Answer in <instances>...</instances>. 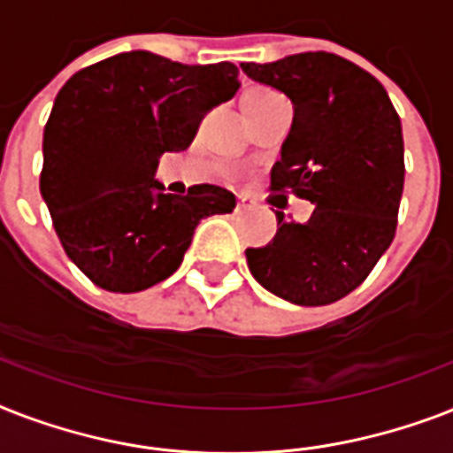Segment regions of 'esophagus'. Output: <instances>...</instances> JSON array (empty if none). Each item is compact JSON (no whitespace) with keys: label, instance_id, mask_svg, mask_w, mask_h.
Here are the masks:
<instances>
[{"label":"esophagus","instance_id":"esophagus-1","mask_svg":"<svg viewBox=\"0 0 453 453\" xmlns=\"http://www.w3.org/2000/svg\"><path fill=\"white\" fill-rule=\"evenodd\" d=\"M256 209V202H251V199L242 197L240 202H237V206H234V211L237 213H247V211H254Z\"/></svg>","mask_w":453,"mask_h":453}]
</instances>
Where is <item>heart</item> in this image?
Masks as SVG:
<instances>
[{
    "mask_svg": "<svg viewBox=\"0 0 453 453\" xmlns=\"http://www.w3.org/2000/svg\"><path fill=\"white\" fill-rule=\"evenodd\" d=\"M273 98H277V94H273L268 88H254V91H249V94L244 96L242 105H258V103L273 101Z\"/></svg>",
    "mask_w": 453,
    "mask_h": 453,
    "instance_id": "1",
    "label": "heart"
}]
</instances>
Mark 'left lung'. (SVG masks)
Masks as SVG:
<instances>
[{
  "instance_id": "obj_1",
  "label": "left lung",
  "mask_w": 453,
  "mask_h": 453,
  "mask_svg": "<svg viewBox=\"0 0 453 453\" xmlns=\"http://www.w3.org/2000/svg\"><path fill=\"white\" fill-rule=\"evenodd\" d=\"M294 103L270 190L315 204L308 223L277 211L273 244L247 249L251 275L296 305H329L365 282L397 230L404 188L400 115L373 74L336 53L242 63Z\"/></svg>"
}]
</instances>
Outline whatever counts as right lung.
<instances>
[{
	"instance_id": "1",
	"label": "right lung",
	"mask_w": 453,
	"mask_h": 453,
	"mask_svg": "<svg viewBox=\"0 0 453 453\" xmlns=\"http://www.w3.org/2000/svg\"><path fill=\"white\" fill-rule=\"evenodd\" d=\"M237 88L233 63L183 65L150 51L94 63L60 88L39 190L65 254L96 287L150 289L176 273L199 220L233 211L234 195L219 185L169 195L152 176Z\"/></svg>"
}]
</instances>
